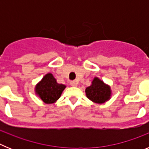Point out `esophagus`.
Here are the masks:
<instances>
[{
  "label": "esophagus",
  "instance_id": "obj_1",
  "mask_svg": "<svg viewBox=\"0 0 149 149\" xmlns=\"http://www.w3.org/2000/svg\"><path fill=\"white\" fill-rule=\"evenodd\" d=\"M77 84H78V82L76 81H71L70 82V85L72 86H74V87H75V86H77Z\"/></svg>",
  "mask_w": 149,
  "mask_h": 149
}]
</instances>
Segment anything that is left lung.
<instances>
[{"mask_svg": "<svg viewBox=\"0 0 149 149\" xmlns=\"http://www.w3.org/2000/svg\"><path fill=\"white\" fill-rule=\"evenodd\" d=\"M87 98L96 104H103L111 98L112 89L98 77H95L91 85L85 89Z\"/></svg>", "mask_w": 149, "mask_h": 149, "instance_id": "obj_1", "label": "left lung"}]
</instances>
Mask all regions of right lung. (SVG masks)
Listing matches in <instances>:
<instances>
[{
    "label": "right lung",
    "mask_w": 149,
    "mask_h": 149,
    "mask_svg": "<svg viewBox=\"0 0 149 149\" xmlns=\"http://www.w3.org/2000/svg\"><path fill=\"white\" fill-rule=\"evenodd\" d=\"M66 86L56 82L51 73L46 74L35 86L36 95L45 104L55 103L60 98Z\"/></svg>",
    "instance_id": "obj_1"
}]
</instances>
